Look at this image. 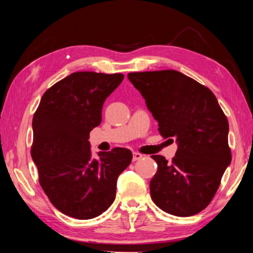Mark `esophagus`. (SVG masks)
I'll return each instance as SVG.
<instances>
[{"label": "esophagus", "instance_id": "1", "mask_svg": "<svg viewBox=\"0 0 253 253\" xmlns=\"http://www.w3.org/2000/svg\"><path fill=\"white\" fill-rule=\"evenodd\" d=\"M142 154L138 153V152H134L133 153V161H137L139 159H142Z\"/></svg>", "mask_w": 253, "mask_h": 253}]
</instances>
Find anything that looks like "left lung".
<instances>
[{"label":"left lung","instance_id":"8db88e82","mask_svg":"<svg viewBox=\"0 0 253 253\" xmlns=\"http://www.w3.org/2000/svg\"><path fill=\"white\" fill-rule=\"evenodd\" d=\"M164 137H175L171 163L152 156L158 165L150 182L153 202L178 217L197 214L209 205L231 165L228 122L211 90L176 70L130 73Z\"/></svg>","mask_w":253,"mask_h":253}]
</instances>
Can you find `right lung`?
<instances>
[{
	"label": "right lung",
	"instance_id": "obj_1",
	"mask_svg": "<svg viewBox=\"0 0 253 253\" xmlns=\"http://www.w3.org/2000/svg\"><path fill=\"white\" fill-rule=\"evenodd\" d=\"M123 79V74L73 73L43 94L33 117L32 158L40 184L69 217L92 219L104 212L115 201L118 176L133 159L125 148L93 158L88 142L105 99Z\"/></svg>",
	"mask_w": 253,
	"mask_h": 253
}]
</instances>
